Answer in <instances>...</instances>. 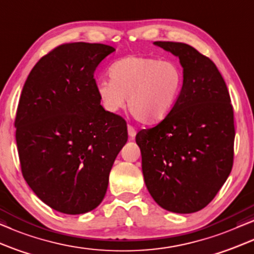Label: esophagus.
I'll use <instances>...</instances> for the list:
<instances>
[{
    "label": "esophagus",
    "instance_id": "esophagus-1",
    "mask_svg": "<svg viewBox=\"0 0 254 254\" xmlns=\"http://www.w3.org/2000/svg\"><path fill=\"white\" fill-rule=\"evenodd\" d=\"M127 133H129V137H130V139H134V137H136V133H137V131H136V129H134V127H132V125H127Z\"/></svg>",
    "mask_w": 254,
    "mask_h": 254
}]
</instances>
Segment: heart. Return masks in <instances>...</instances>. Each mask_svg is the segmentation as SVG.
<instances>
[{"label":"heart","mask_w":254,"mask_h":254,"mask_svg":"<svg viewBox=\"0 0 254 254\" xmlns=\"http://www.w3.org/2000/svg\"><path fill=\"white\" fill-rule=\"evenodd\" d=\"M110 81H100L95 90L107 113L116 114L125 107L134 120L159 123L172 113L184 87V72L172 60L127 56L109 68Z\"/></svg>","instance_id":"b5f03b06"}]
</instances>
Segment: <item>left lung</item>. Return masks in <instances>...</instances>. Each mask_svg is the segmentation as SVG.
Returning a JSON list of instances; mask_svg holds the SVG:
<instances>
[{"mask_svg":"<svg viewBox=\"0 0 254 254\" xmlns=\"http://www.w3.org/2000/svg\"><path fill=\"white\" fill-rule=\"evenodd\" d=\"M177 56L184 87L168 116L137 133L145 185L161 208L198 211L214 200L233 165V108L225 81L208 57L185 43L154 42Z\"/></svg>","mask_w":254,"mask_h":254,"instance_id":"left-lung-1","label":"left lung"}]
</instances>
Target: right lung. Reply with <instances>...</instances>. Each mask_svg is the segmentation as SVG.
Returning a JSON list of instances; mask_svg holds the SVG:
<instances>
[{
    "mask_svg": "<svg viewBox=\"0 0 254 254\" xmlns=\"http://www.w3.org/2000/svg\"><path fill=\"white\" fill-rule=\"evenodd\" d=\"M114 51L63 44L36 64L23 87L15 120L22 174L44 203L63 214H84L102 202L127 140V122L107 113L95 90L94 72Z\"/></svg>",
    "mask_w": 254,
    "mask_h": 254,
    "instance_id": "right-lung-1",
    "label": "right lung"
}]
</instances>
